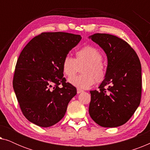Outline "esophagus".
I'll use <instances>...</instances> for the list:
<instances>
[{"instance_id": "1", "label": "esophagus", "mask_w": 150, "mask_h": 150, "mask_svg": "<svg viewBox=\"0 0 150 150\" xmlns=\"http://www.w3.org/2000/svg\"><path fill=\"white\" fill-rule=\"evenodd\" d=\"M82 92H83V91L81 89H77V93H82Z\"/></svg>"}]
</instances>
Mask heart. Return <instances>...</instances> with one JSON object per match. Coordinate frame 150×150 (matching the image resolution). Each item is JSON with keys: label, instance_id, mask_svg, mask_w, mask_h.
<instances>
[{"label": "heart", "instance_id": "heart-1", "mask_svg": "<svg viewBox=\"0 0 150 150\" xmlns=\"http://www.w3.org/2000/svg\"><path fill=\"white\" fill-rule=\"evenodd\" d=\"M100 51L92 46H84L76 52V59L69 55L64 57L62 63L63 71L68 78L74 75L78 65L85 64L81 76L69 79V83L79 89H87L95 83H100L106 76V67L102 62Z\"/></svg>", "mask_w": 150, "mask_h": 150}]
</instances>
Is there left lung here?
<instances>
[{"label": "left lung", "mask_w": 150, "mask_h": 150, "mask_svg": "<svg viewBox=\"0 0 150 150\" xmlns=\"http://www.w3.org/2000/svg\"><path fill=\"white\" fill-rule=\"evenodd\" d=\"M89 38L103 49L108 59L105 79L99 90L90 91V117L102 127L120 126L130 120L140 104V61L130 45L118 37L96 33Z\"/></svg>", "instance_id": "obj_1"}]
</instances>
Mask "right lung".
<instances>
[{
    "instance_id": "1",
    "label": "right lung",
    "mask_w": 150,
    "mask_h": 150,
    "mask_svg": "<svg viewBox=\"0 0 150 150\" xmlns=\"http://www.w3.org/2000/svg\"><path fill=\"white\" fill-rule=\"evenodd\" d=\"M81 38L68 33H42L20 53L13 87L22 113L29 122L47 128L64 117L77 92L63 77L62 63Z\"/></svg>"
}]
</instances>
